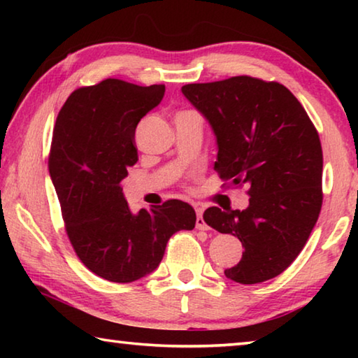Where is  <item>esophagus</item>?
<instances>
[{"label": "esophagus", "instance_id": "34e87169", "mask_svg": "<svg viewBox=\"0 0 358 358\" xmlns=\"http://www.w3.org/2000/svg\"><path fill=\"white\" fill-rule=\"evenodd\" d=\"M196 213H197V220H196V227L199 229V230H207L208 229V226L207 224H205V221H203V210L201 208V207H196Z\"/></svg>", "mask_w": 358, "mask_h": 358}]
</instances>
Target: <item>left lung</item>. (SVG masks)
<instances>
[{"instance_id":"1","label":"left lung","mask_w":358,"mask_h":358,"mask_svg":"<svg viewBox=\"0 0 358 358\" xmlns=\"http://www.w3.org/2000/svg\"><path fill=\"white\" fill-rule=\"evenodd\" d=\"M181 93L201 112L217 143L215 171L248 186L246 210L210 207L203 221L243 245L224 271L240 284L282 273L306 245L322 207V147L299 99L278 82L238 76L189 83Z\"/></svg>"}]
</instances>
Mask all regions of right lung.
Returning <instances> with one entry per match:
<instances>
[{"label": "right lung", "instance_id": "1", "mask_svg": "<svg viewBox=\"0 0 358 358\" xmlns=\"http://www.w3.org/2000/svg\"><path fill=\"white\" fill-rule=\"evenodd\" d=\"M164 92V85L106 78L76 90L53 129L48 172L66 234L82 264L107 281L132 282L150 275L169 238L196 226V211L177 199L134 215L121 187L138 159V121Z\"/></svg>", "mask_w": 358, "mask_h": 358}]
</instances>
